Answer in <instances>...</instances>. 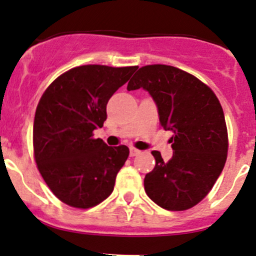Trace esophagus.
Wrapping results in <instances>:
<instances>
[{
    "instance_id": "obj_1",
    "label": "esophagus",
    "mask_w": 256,
    "mask_h": 256,
    "mask_svg": "<svg viewBox=\"0 0 256 256\" xmlns=\"http://www.w3.org/2000/svg\"><path fill=\"white\" fill-rule=\"evenodd\" d=\"M140 153H141V150L135 148V147H131L130 148V157H135V156L140 154Z\"/></svg>"
}]
</instances>
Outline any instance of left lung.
Segmentation results:
<instances>
[{
	"label": "left lung",
	"instance_id": "obj_1",
	"mask_svg": "<svg viewBox=\"0 0 256 256\" xmlns=\"http://www.w3.org/2000/svg\"><path fill=\"white\" fill-rule=\"evenodd\" d=\"M140 88L154 100L160 126L173 132L168 162L152 150L156 166L144 176V192L169 211L192 208L210 192L227 160L228 134L220 100L195 76L166 64L141 67L128 90Z\"/></svg>",
	"mask_w": 256,
	"mask_h": 256
}]
</instances>
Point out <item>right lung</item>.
<instances>
[{
    "label": "right lung",
    "mask_w": 256,
    "mask_h": 256,
    "mask_svg": "<svg viewBox=\"0 0 256 256\" xmlns=\"http://www.w3.org/2000/svg\"><path fill=\"white\" fill-rule=\"evenodd\" d=\"M137 66L84 64L58 76L36 106L34 158L54 195L76 208H90L114 190L130 150L93 138L106 120V104Z\"/></svg>",
    "instance_id": "1"
}]
</instances>
